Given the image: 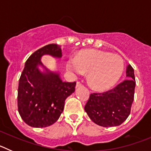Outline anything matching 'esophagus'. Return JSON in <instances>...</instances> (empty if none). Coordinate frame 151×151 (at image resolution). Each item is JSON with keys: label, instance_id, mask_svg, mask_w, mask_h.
<instances>
[{"label": "esophagus", "instance_id": "esophagus-1", "mask_svg": "<svg viewBox=\"0 0 151 151\" xmlns=\"http://www.w3.org/2000/svg\"><path fill=\"white\" fill-rule=\"evenodd\" d=\"M82 84L81 83V82H77V83H76V88L79 87V86H82Z\"/></svg>", "mask_w": 151, "mask_h": 151}]
</instances>
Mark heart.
Instances as JSON below:
<instances>
[{
	"instance_id": "obj_1",
	"label": "heart",
	"mask_w": 151,
	"mask_h": 151,
	"mask_svg": "<svg viewBox=\"0 0 151 151\" xmlns=\"http://www.w3.org/2000/svg\"><path fill=\"white\" fill-rule=\"evenodd\" d=\"M69 71L76 76L88 73L92 87L103 90L110 87L120 78L124 70V61L120 56L96 50H86L76 57L69 58Z\"/></svg>"
}]
</instances>
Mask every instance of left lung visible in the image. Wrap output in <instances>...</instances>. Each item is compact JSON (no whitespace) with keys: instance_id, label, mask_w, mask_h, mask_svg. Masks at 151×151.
Instances as JSON below:
<instances>
[{"instance_id":"8db88e82","label":"left lung","mask_w":151,"mask_h":151,"mask_svg":"<svg viewBox=\"0 0 151 151\" xmlns=\"http://www.w3.org/2000/svg\"><path fill=\"white\" fill-rule=\"evenodd\" d=\"M127 79L106 91L92 93L85 110L94 123L103 127L119 125L126 120L134 101L135 78L130 64L126 69Z\"/></svg>"}]
</instances>
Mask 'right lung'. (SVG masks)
I'll use <instances>...</instances> for the list:
<instances>
[{
  "mask_svg": "<svg viewBox=\"0 0 151 151\" xmlns=\"http://www.w3.org/2000/svg\"><path fill=\"white\" fill-rule=\"evenodd\" d=\"M49 54L60 58V46L50 44L34 52L25 63L19 81L18 111L22 120L35 128L47 127L60 116L65 100L75 91L76 82H63L60 75L43 66L41 57ZM38 65L46 70L41 73Z\"/></svg>",
  "mask_w": 151,
  "mask_h": 151,
  "instance_id": "1",
  "label": "right lung"
}]
</instances>
